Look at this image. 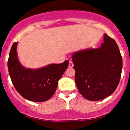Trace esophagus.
Returning <instances> with one entry per match:
<instances>
[{"instance_id": "obj_1", "label": "esophagus", "mask_w": 130, "mask_h": 130, "mask_svg": "<svg viewBox=\"0 0 130 130\" xmlns=\"http://www.w3.org/2000/svg\"><path fill=\"white\" fill-rule=\"evenodd\" d=\"M73 66H74V64H73L72 61H70L69 62V68H73Z\"/></svg>"}]
</instances>
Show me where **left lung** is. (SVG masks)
I'll use <instances>...</instances> for the list:
<instances>
[{
    "label": "left lung",
    "mask_w": 130,
    "mask_h": 130,
    "mask_svg": "<svg viewBox=\"0 0 130 130\" xmlns=\"http://www.w3.org/2000/svg\"><path fill=\"white\" fill-rule=\"evenodd\" d=\"M103 37L101 47L80 50L72 56L78 89L85 99L91 101L111 95L121 77L122 58L118 45L107 34Z\"/></svg>",
    "instance_id": "obj_1"
}]
</instances>
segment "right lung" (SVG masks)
I'll use <instances>...</instances> for the list:
<instances>
[{
	"mask_svg": "<svg viewBox=\"0 0 130 130\" xmlns=\"http://www.w3.org/2000/svg\"><path fill=\"white\" fill-rule=\"evenodd\" d=\"M17 45L18 42L13 44L8 60L9 74L15 89L30 101H47L55 92L58 82L68 68L69 61L36 69L25 68L18 59Z\"/></svg>",
	"mask_w": 130,
	"mask_h": 130,
	"instance_id": "1",
	"label": "right lung"
}]
</instances>
